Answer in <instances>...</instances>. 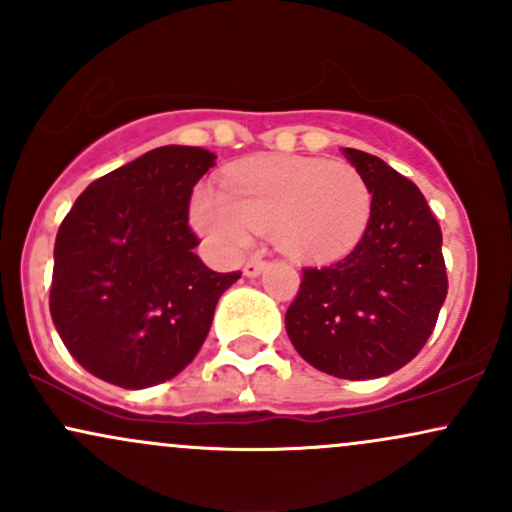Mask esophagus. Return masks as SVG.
Masks as SVG:
<instances>
[{
  "label": "esophagus",
  "mask_w": 512,
  "mask_h": 512,
  "mask_svg": "<svg viewBox=\"0 0 512 512\" xmlns=\"http://www.w3.org/2000/svg\"><path fill=\"white\" fill-rule=\"evenodd\" d=\"M264 267H267V262H264V260H248V262H245V267H243V274L250 276V279H252V276H260L264 272Z\"/></svg>",
  "instance_id": "1"
}]
</instances>
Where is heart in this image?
Segmentation results:
<instances>
[{"instance_id": "b5f03b06", "label": "heart", "mask_w": 512, "mask_h": 512, "mask_svg": "<svg viewBox=\"0 0 512 512\" xmlns=\"http://www.w3.org/2000/svg\"><path fill=\"white\" fill-rule=\"evenodd\" d=\"M373 209L368 182L354 166L305 156L252 158L228 170L223 192L199 187L192 223L226 252L245 250L255 233L296 260H337L358 245Z\"/></svg>"}]
</instances>
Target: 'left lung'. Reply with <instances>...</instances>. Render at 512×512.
<instances>
[{"mask_svg":"<svg viewBox=\"0 0 512 512\" xmlns=\"http://www.w3.org/2000/svg\"><path fill=\"white\" fill-rule=\"evenodd\" d=\"M344 156L373 195L368 228L344 260L303 269L286 332L313 368L370 380L424 349L448 296V274L443 233L419 187L383 158L358 149Z\"/></svg>","mask_w":512,"mask_h":512,"instance_id":"obj_1","label":"left lung"}]
</instances>
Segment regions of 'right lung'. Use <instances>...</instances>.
I'll use <instances>...</instances> for the list:
<instances>
[{"mask_svg": "<svg viewBox=\"0 0 512 512\" xmlns=\"http://www.w3.org/2000/svg\"><path fill=\"white\" fill-rule=\"evenodd\" d=\"M216 156L161 146L93 180L55 240L50 315L88 373L125 390L175 378L207 339L221 293L240 279L195 255V185Z\"/></svg>", "mask_w": 512, "mask_h": 512, "instance_id": "add662e5", "label": "right lung"}]
</instances>
